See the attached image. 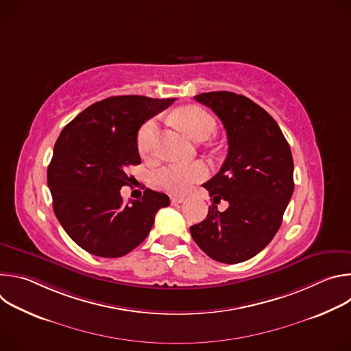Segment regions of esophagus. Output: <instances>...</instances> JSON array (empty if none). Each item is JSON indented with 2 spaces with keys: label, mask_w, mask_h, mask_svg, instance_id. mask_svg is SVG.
<instances>
[{
  "label": "esophagus",
  "mask_w": 351,
  "mask_h": 351,
  "mask_svg": "<svg viewBox=\"0 0 351 351\" xmlns=\"http://www.w3.org/2000/svg\"><path fill=\"white\" fill-rule=\"evenodd\" d=\"M183 202H184V198L180 197V195H173V197H171V203H172V204H180V203H183Z\"/></svg>",
  "instance_id": "obj_1"
}]
</instances>
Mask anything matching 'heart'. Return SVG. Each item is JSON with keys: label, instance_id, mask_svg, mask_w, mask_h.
Returning <instances> with one entry per match:
<instances>
[{"label": "heart", "instance_id": "heart-1", "mask_svg": "<svg viewBox=\"0 0 351 351\" xmlns=\"http://www.w3.org/2000/svg\"><path fill=\"white\" fill-rule=\"evenodd\" d=\"M176 123L193 140H204L215 129V119L203 108L187 106L175 115ZM158 136V123L156 119H148L141 125L137 133V148L143 157H152L156 153ZM208 168L204 162H193L187 165L168 164L153 173V183L169 193H184L194 183L206 179Z\"/></svg>", "mask_w": 351, "mask_h": 351}]
</instances>
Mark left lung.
I'll use <instances>...</instances> for the list:
<instances>
[{
    "mask_svg": "<svg viewBox=\"0 0 351 351\" xmlns=\"http://www.w3.org/2000/svg\"><path fill=\"white\" fill-rule=\"evenodd\" d=\"M194 99L222 121L229 152L219 172L203 184L214 202L190 233L213 260L243 263L265 248L280 228L294 190L290 145L275 119L244 95L211 91ZM221 199L230 204L223 213L216 206Z\"/></svg>",
    "mask_w": 351,
    "mask_h": 351,
    "instance_id": "8db88e82",
    "label": "left lung"
}]
</instances>
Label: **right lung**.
Wrapping results in <instances>:
<instances>
[{
  "label": "right lung",
  "instance_id": "1",
  "mask_svg": "<svg viewBox=\"0 0 351 351\" xmlns=\"http://www.w3.org/2000/svg\"><path fill=\"white\" fill-rule=\"evenodd\" d=\"M175 98L117 95L94 103L61 132L47 171L57 219L87 253L117 258L130 253L152 230L156 214L169 206L164 193L145 189L123 204L128 168L141 162L137 132Z\"/></svg>",
  "mask_w": 351,
  "mask_h": 351
}]
</instances>
